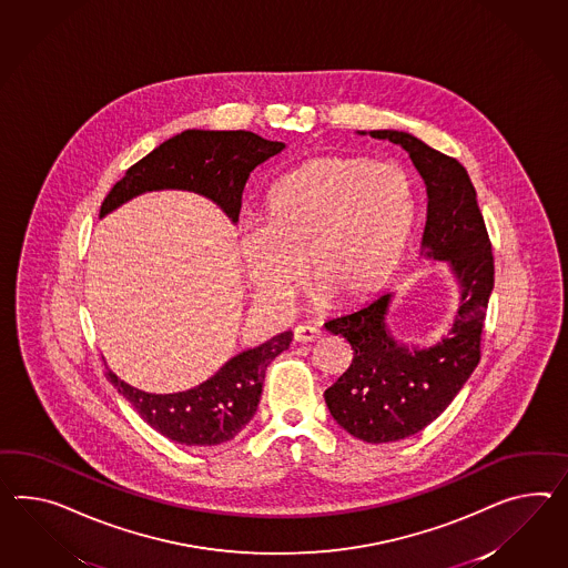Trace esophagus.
I'll return each mask as SVG.
<instances>
[{"instance_id":"1","label":"esophagus","mask_w":568,"mask_h":568,"mask_svg":"<svg viewBox=\"0 0 568 568\" xmlns=\"http://www.w3.org/2000/svg\"><path fill=\"white\" fill-rule=\"evenodd\" d=\"M321 335L323 334H321V329H317V327L298 325L294 329V342H298V344H313V342H320Z\"/></svg>"}]
</instances>
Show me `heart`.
Masks as SVG:
<instances>
[{"instance_id": "1", "label": "heart", "mask_w": 568, "mask_h": 568, "mask_svg": "<svg viewBox=\"0 0 568 568\" xmlns=\"http://www.w3.org/2000/svg\"><path fill=\"white\" fill-rule=\"evenodd\" d=\"M262 226L239 236L257 301L284 306L303 288L321 303L352 306L383 291L406 260L416 190L395 162L317 156L282 176Z\"/></svg>"}]
</instances>
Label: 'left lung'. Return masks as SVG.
I'll use <instances>...</instances> for the list:
<instances>
[{"label":"left lung","mask_w":568,"mask_h":568,"mask_svg":"<svg viewBox=\"0 0 568 568\" xmlns=\"http://www.w3.org/2000/svg\"><path fill=\"white\" fill-rule=\"evenodd\" d=\"M368 133L409 154L428 195L420 255L447 263L459 284L452 329L428 348L407 346L389 332L393 294L325 323L354 349L348 371L325 392V404L352 437L378 445L412 437L437 420L480 363L495 257L476 190L459 162L406 131Z\"/></svg>","instance_id":"obj_1"}]
</instances>
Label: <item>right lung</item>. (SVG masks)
I'll return each instance as SVG.
<instances>
[{"mask_svg":"<svg viewBox=\"0 0 568 568\" xmlns=\"http://www.w3.org/2000/svg\"><path fill=\"white\" fill-rule=\"evenodd\" d=\"M284 148L253 131H183L128 169L104 197L101 219L146 191L183 190L212 200L239 222L248 175ZM291 342L292 332L274 335L262 346L236 354L216 375L187 392H142L113 371H106V378L162 437L187 447H214L233 440L255 416L265 368Z\"/></svg>","mask_w":568,"mask_h":568,"instance_id":"obj_1","label":"right lung"}]
</instances>
